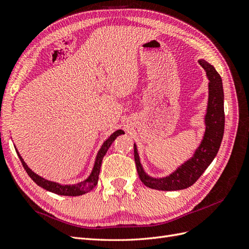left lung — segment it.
<instances>
[{"mask_svg": "<svg viewBox=\"0 0 249 249\" xmlns=\"http://www.w3.org/2000/svg\"><path fill=\"white\" fill-rule=\"evenodd\" d=\"M208 79V100L206 112L204 116V131L200 145L188 160L179 165L168 176L156 178L146 173L138 146L135 143V161L140 179L149 188L158 190H181L190 187L202 176L218 154L224 135V91L220 74L214 67L205 60H199Z\"/></svg>", "mask_w": 249, "mask_h": 249, "instance_id": "1", "label": "left lung"}]
</instances>
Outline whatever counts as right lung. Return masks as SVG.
<instances>
[{
    "label": "right lung",
    "instance_id": "right-lung-1",
    "mask_svg": "<svg viewBox=\"0 0 249 249\" xmlns=\"http://www.w3.org/2000/svg\"><path fill=\"white\" fill-rule=\"evenodd\" d=\"M124 133L125 132L122 129H118L114 132H112L111 135L106 139V141H104V143L102 144L97 156H95V160H94V164H93L91 173L89 174V176L86 178V180L79 182V183H74V184H60V183H56L53 181H49V180L44 179V178H42L39 175H36L28 167V165L25 163L21 155L18 154V151L16 146H15V148H16V151H17L18 158H20V160L23 164L25 170H26V173L28 174V176L31 178V179L35 181V183L37 184L40 187L50 191V193H53V194L60 195V196H82V195L89 193V191L92 190L93 187L97 185L98 181H99V175H100V170H101L102 160H103V158L106 155L108 148L110 147V145L112 144L114 140L117 139V137H119L121 135H124Z\"/></svg>",
    "mask_w": 249,
    "mask_h": 249
}]
</instances>
